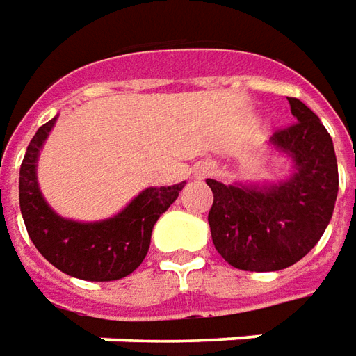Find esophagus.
Segmentation results:
<instances>
[{"instance_id":"1","label":"esophagus","mask_w":356,"mask_h":356,"mask_svg":"<svg viewBox=\"0 0 356 356\" xmlns=\"http://www.w3.org/2000/svg\"><path fill=\"white\" fill-rule=\"evenodd\" d=\"M215 172V164L205 163L202 164V168H200V176H209V174Z\"/></svg>"}]
</instances>
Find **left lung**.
Listing matches in <instances>:
<instances>
[{"mask_svg":"<svg viewBox=\"0 0 356 356\" xmlns=\"http://www.w3.org/2000/svg\"><path fill=\"white\" fill-rule=\"evenodd\" d=\"M289 104L296 122L269 139L295 163L289 180L264 188L207 180L213 192L211 238L236 269L293 266L318 244L333 215L339 174L332 137L305 102L289 99Z\"/></svg>","mask_w":356,"mask_h":356,"instance_id":"obj_1","label":"left lung"}]
</instances>
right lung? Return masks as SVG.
I'll use <instances>...</instances> for the list:
<instances>
[{
	"instance_id": "right-lung-1",
	"label": "right lung",
	"mask_w": 356,
	"mask_h": 356,
	"mask_svg": "<svg viewBox=\"0 0 356 356\" xmlns=\"http://www.w3.org/2000/svg\"><path fill=\"white\" fill-rule=\"evenodd\" d=\"M56 118L38 127L26 147L19 172V203L24 227L36 250L60 271L85 281H116L141 266L151 244L156 219L168 209L184 184L147 188L116 217L77 222L60 217L44 202L36 161Z\"/></svg>"
}]
</instances>
